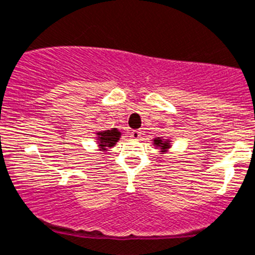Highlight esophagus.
<instances>
[{
	"instance_id": "obj_1",
	"label": "esophagus",
	"mask_w": 255,
	"mask_h": 255,
	"mask_svg": "<svg viewBox=\"0 0 255 255\" xmlns=\"http://www.w3.org/2000/svg\"><path fill=\"white\" fill-rule=\"evenodd\" d=\"M142 136V130L141 129H134L130 132V137H132L133 139H138L139 137Z\"/></svg>"
}]
</instances>
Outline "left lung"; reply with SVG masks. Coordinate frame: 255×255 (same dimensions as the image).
Segmentation results:
<instances>
[{"label": "left lung", "instance_id": "8db88e82", "mask_svg": "<svg viewBox=\"0 0 255 255\" xmlns=\"http://www.w3.org/2000/svg\"><path fill=\"white\" fill-rule=\"evenodd\" d=\"M170 139L169 138H162V137H156V138H153V146H156L157 148H160V152L165 153L166 152L169 148L171 147L170 144Z\"/></svg>", "mask_w": 255, "mask_h": 255}]
</instances>
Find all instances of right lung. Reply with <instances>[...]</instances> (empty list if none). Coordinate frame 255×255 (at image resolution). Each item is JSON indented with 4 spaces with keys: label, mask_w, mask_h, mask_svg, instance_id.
<instances>
[{
    "label": "right lung",
    "mask_w": 255,
    "mask_h": 255,
    "mask_svg": "<svg viewBox=\"0 0 255 255\" xmlns=\"http://www.w3.org/2000/svg\"><path fill=\"white\" fill-rule=\"evenodd\" d=\"M121 134L122 133L119 132L117 128L96 132V141H98L99 150L105 152V151H108V148H112L113 146H116V143L121 138Z\"/></svg>",
    "instance_id": "1"
}]
</instances>
